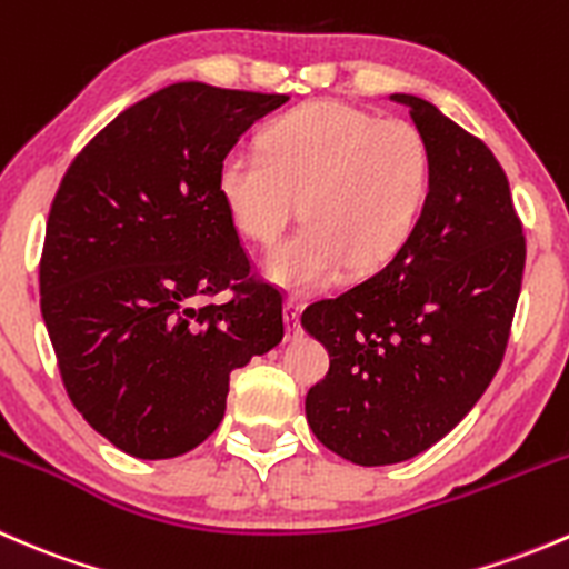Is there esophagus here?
Wrapping results in <instances>:
<instances>
[{
  "label": "esophagus",
  "mask_w": 569,
  "mask_h": 569,
  "mask_svg": "<svg viewBox=\"0 0 569 569\" xmlns=\"http://www.w3.org/2000/svg\"><path fill=\"white\" fill-rule=\"evenodd\" d=\"M300 311L302 306L295 300V297H289V300L283 302V319H286V332H289V338H295L297 332H300Z\"/></svg>",
  "instance_id": "esophagus-1"
}]
</instances>
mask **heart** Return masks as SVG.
Returning a JSON list of instances; mask_svg holds the SVG:
<instances>
[{
    "label": "heart",
    "instance_id": "b5f03b06",
    "mask_svg": "<svg viewBox=\"0 0 569 569\" xmlns=\"http://www.w3.org/2000/svg\"><path fill=\"white\" fill-rule=\"evenodd\" d=\"M432 153L416 123L343 101H313L263 129L261 151H231L217 168L228 217L258 248H274L297 211L308 220L263 274L306 295L343 267H382L410 242L427 209Z\"/></svg>",
    "mask_w": 569,
    "mask_h": 569
}]
</instances>
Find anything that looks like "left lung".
Returning a JSON list of instances; mask_svg holds the SVG:
<instances>
[{"instance_id": "obj_1", "label": "left lung", "mask_w": 569, "mask_h": 569, "mask_svg": "<svg viewBox=\"0 0 569 569\" xmlns=\"http://www.w3.org/2000/svg\"><path fill=\"white\" fill-rule=\"evenodd\" d=\"M432 153L416 233L380 272L306 308L330 371L306 396L313 435L355 465L421 455L473 410L503 360L526 239L509 181L479 137L393 93Z\"/></svg>"}]
</instances>
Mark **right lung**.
I'll use <instances>...</instances> for the list:
<instances>
[{"mask_svg": "<svg viewBox=\"0 0 569 569\" xmlns=\"http://www.w3.org/2000/svg\"><path fill=\"white\" fill-rule=\"evenodd\" d=\"M289 96L178 82L123 109L62 176L40 313L62 382L114 449L170 460L226 416L231 371L283 338V300L217 192L239 137ZM226 288L234 297L203 307Z\"/></svg>", "mask_w": 569, "mask_h": 569, "instance_id": "add662e5", "label": "right lung"}]
</instances>
